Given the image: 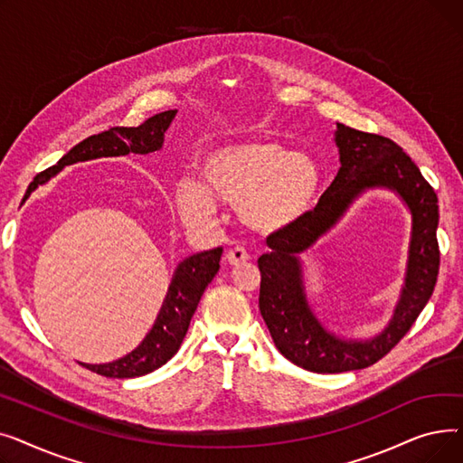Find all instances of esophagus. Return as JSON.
I'll use <instances>...</instances> for the list:
<instances>
[{
    "label": "esophagus",
    "instance_id": "1",
    "mask_svg": "<svg viewBox=\"0 0 463 463\" xmlns=\"http://www.w3.org/2000/svg\"><path fill=\"white\" fill-rule=\"evenodd\" d=\"M248 259H250V255H248V251H246L244 248H232V250H229L227 255H225V260H227L231 266L244 264Z\"/></svg>",
    "mask_w": 463,
    "mask_h": 463
}]
</instances>
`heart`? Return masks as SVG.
Instances as JSON below:
<instances>
[{
  "mask_svg": "<svg viewBox=\"0 0 463 463\" xmlns=\"http://www.w3.org/2000/svg\"><path fill=\"white\" fill-rule=\"evenodd\" d=\"M321 189V170L309 156L274 138H248L208 152L199 163V182L182 178L175 204L189 227L215 222L217 204L236 208L241 223L262 236L298 225Z\"/></svg>",
  "mask_w": 463,
  "mask_h": 463,
  "instance_id": "b5f03b06",
  "label": "heart"
}]
</instances>
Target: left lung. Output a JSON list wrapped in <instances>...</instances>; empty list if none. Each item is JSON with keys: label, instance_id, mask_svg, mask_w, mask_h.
<instances>
[{"label": "left lung", "instance_id": "8db88e82", "mask_svg": "<svg viewBox=\"0 0 463 463\" xmlns=\"http://www.w3.org/2000/svg\"><path fill=\"white\" fill-rule=\"evenodd\" d=\"M337 175L298 225L266 240L270 251L259 257V309L278 351L315 373H342L368 368L391 351L417 321L439 274L437 225L439 206L433 187L400 146L381 135L337 124ZM368 188L396 192L411 213L406 278L392 321L370 340H347L330 333L312 313L299 253L341 218Z\"/></svg>", "mask_w": 463, "mask_h": 463}]
</instances>
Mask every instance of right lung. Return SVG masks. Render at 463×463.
I'll use <instances>...</instances> for the list:
<instances>
[{"mask_svg": "<svg viewBox=\"0 0 463 463\" xmlns=\"http://www.w3.org/2000/svg\"><path fill=\"white\" fill-rule=\"evenodd\" d=\"M178 110H165L148 118L138 128H112L79 142L51 168L43 170L30 184L24 201L43 184L54 178L67 165L99 157H119L128 154H152L163 148L165 133ZM223 248H213L184 259L170 279L166 297L157 313L152 330L146 334L137 349L107 364H82L88 370L114 379H131L150 373L173 358L187 334L194 309L208 283L219 270Z\"/></svg>", "mask_w": 463, "mask_h": 463, "instance_id": "right-lung-1", "label": "right lung"}]
</instances>
